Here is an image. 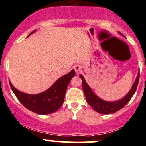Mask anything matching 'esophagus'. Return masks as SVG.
<instances>
[{
  "mask_svg": "<svg viewBox=\"0 0 146 146\" xmlns=\"http://www.w3.org/2000/svg\"><path fill=\"white\" fill-rule=\"evenodd\" d=\"M74 69L75 72L78 74V73L81 72V71L82 70V67L79 65H76L74 66Z\"/></svg>",
  "mask_w": 146,
  "mask_h": 146,
  "instance_id": "34e87169",
  "label": "esophagus"
}]
</instances>
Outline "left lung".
<instances>
[{
	"label": "left lung",
	"mask_w": 146,
	"mask_h": 146,
	"mask_svg": "<svg viewBox=\"0 0 146 146\" xmlns=\"http://www.w3.org/2000/svg\"><path fill=\"white\" fill-rule=\"evenodd\" d=\"M119 33L122 36L124 37L123 34H122L119 32ZM79 76L82 80L83 90L88 104L98 113L102 114H113V113L117 112L119 110L123 108L129 102V101H130L131 98L132 97V96L135 94L139 83V70L138 74H137V78H136L135 81L134 82L130 91L128 92V93L125 96H124L122 99L114 101H105V100L99 97L97 95L94 94V92L91 89L90 87L88 86V84L86 83L83 75L80 74Z\"/></svg>",
	"instance_id": "8db88e82"
}]
</instances>
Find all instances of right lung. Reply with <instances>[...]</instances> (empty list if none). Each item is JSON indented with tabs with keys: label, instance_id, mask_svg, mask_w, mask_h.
<instances>
[{
	"label": "right lung",
	"instance_id": "add662e5",
	"mask_svg": "<svg viewBox=\"0 0 146 146\" xmlns=\"http://www.w3.org/2000/svg\"><path fill=\"white\" fill-rule=\"evenodd\" d=\"M36 32V29L31 32L28 36ZM74 76V70H71L57 79L46 90L36 94H26L18 90L11 84L10 81L9 84L17 99L26 108L38 114H49L58 110L62 106L67 88Z\"/></svg>",
	"mask_w": 146,
	"mask_h": 146
}]
</instances>
